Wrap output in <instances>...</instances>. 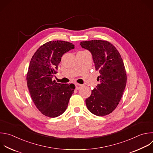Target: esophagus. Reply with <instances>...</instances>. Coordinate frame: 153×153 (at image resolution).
Segmentation results:
<instances>
[{
    "mask_svg": "<svg viewBox=\"0 0 153 153\" xmlns=\"http://www.w3.org/2000/svg\"><path fill=\"white\" fill-rule=\"evenodd\" d=\"M82 86V85L79 84V83H76V89L78 90V89H79Z\"/></svg>",
    "mask_w": 153,
    "mask_h": 153,
    "instance_id": "obj_1",
    "label": "esophagus"
}]
</instances>
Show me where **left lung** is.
<instances>
[{
  "label": "left lung",
  "mask_w": 153,
  "mask_h": 153,
  "mask_svg": "<svg viewBox=\"0 0 153 153\" xmlns=\"http://www.w3.org/2000/svg\"><path fill=\"white\" fill-rule=\"evenodd\" d=\"M82 47L92 53L99 83L86 99L88 109L103 117L112 113L119 104L127 83L126 68L118 50L110 42L91 40L80 42Z\"/></svg>",
  "instance_id": "1"
}]
</instances>
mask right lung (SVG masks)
Masks as SVG:
<instances>
[{
	"label": "right lung",
	"instance_id": "add662e5",
	"mask_svg": "<svg viewBox=\"0 0 153 153\" xmlns=\"http://www.w3.org/2000/svg\"><path fill=\"white\" fill-rule=\"evenodd\" d=\"M74 46L64 41H48L38 48L30 60L26 76L27 87L36 108L46 117L62 115L74 92V84L53 80L61 57Z\"/></svg>",
	"mask_w": 153,
	"mask_h": 153
}]
</instances>
